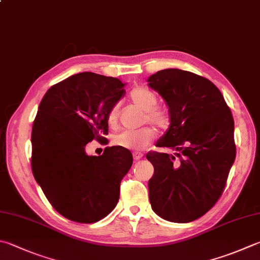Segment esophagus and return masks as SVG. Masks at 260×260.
<instances>
[{
    "label": "esophagus",
    "mask_w": 260,
    "mask_h": 260,
    "mask_svg": "<svg viewBox=\"0 0 260 260\" xmlns=\"http://www.w3.org/2000/svg\"><path fill=\"white\" fill-rule=\"evenodd\" d=\"M143 154L141 153H134V158L136 159V160H139L140 158H143Z\"/></svg>",
    "instance_id": "esophagus-1"
}]
</instances>
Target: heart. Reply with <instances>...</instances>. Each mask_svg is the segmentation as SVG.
Wrapping results in <instances>:
<instances>
[{
  "label": "heart",
  "instance_id": "1",
  "mask_svg": "<svg viewBox=\"0 0 260 260\" xmlns=\"http://www.w3.org/2000/svg\"><path fill=\"white\" fill-rule=\"evenodd\" d=\"M131 102L145 112V121L159 128H165L170 123V116L166 112L157 107L158 99L153 90L147 87H136L130 91ZM119 104L111 107L107 114V122L110 126L114 128L119 120ZM156 134L151 128H143L139 130L122 131L113 137V144L131 150H143L155 139Z\"/></svg>",
  "mask_w": 260,
  "mask_h": 260
}]
</instances>
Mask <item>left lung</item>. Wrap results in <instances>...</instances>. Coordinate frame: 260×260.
Returning <instances> with one entry per match:
<instances>
[{
    "instance_id": "left-lung-1",
    "label": "left lung",
    "mask_w": 260,
    "mask_h": 260,
    "mask_svg": "<svg viewBox=\"0 0 260 260\" xmlns=\"http://www.w3.org/2000/svg\"><path fill=\"white\" fill-rule=\"evenodd\" d=\"M147 81L170 112V128L156 146L176 151L146 155L154 166L151 208L166 221L192 222L221 197L236 159L231 110L212 81L192 72L165 69Z\"/></svg>"
}]
</instances>
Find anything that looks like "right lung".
I'll return each instance as SVG.
<instances>
[{
  "instance_id": "right-lung-1",
  "label": "right lung",
  "mask_w": 260,
  "mask_h": 260,
  "mask_svg": "<svg viewBox=\"0 0 260 260\" xmlns=\"http://www.w3.org/2000/svg\"><path fill=\"white\" fill-rule=\"evenodd\" d=\"M124 86L117 78L77 73L52 86L39 104L31 131L32 174L53 208L70 221L99 222L119 202L131 153L113 146L89 156L85 148L106 139L107 114L124 96Z\"/></svg>"
}]
</instances>
